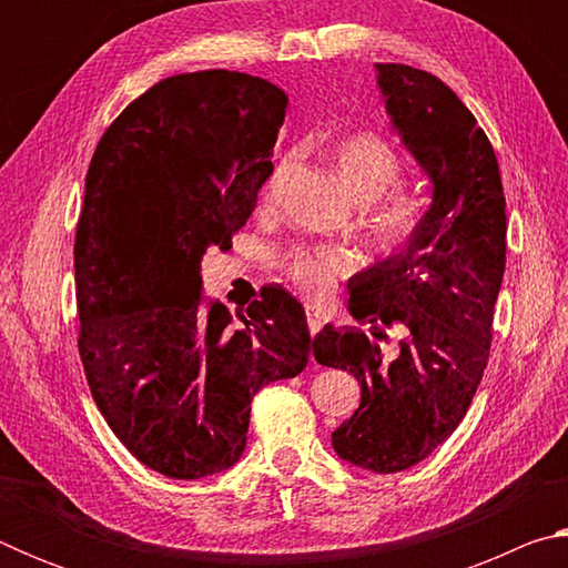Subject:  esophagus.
I'll return each mask as SVG.
<instances>
[{"mask_svg":"<svg viewBox=\"0 0 568 568\" xmlns=\"http://www.w3.org/2000/svg\"><path fill=\"white\" fill-rule=\"evenodd\" d=\"M305 318H307V331H311V335L318 333L323 328V318H321V311L315 305L307 303L305 305Z\"/></svg>","mask_w":568,"mask_h":568,"instance_id":"esophagus-1","label":"esophagus"}]
</instances>
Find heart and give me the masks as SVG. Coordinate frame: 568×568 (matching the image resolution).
Returning a JSON list of instances; mask_svg holds the SVG:
<instances>
[{"label":"heart","instance_id":"b5f03b06","mask_svg":"<svg viewBox=\"0 0 568 568\" xmlns=\"http://www.w3.org/2000/svg\"><path fill=\"white\" fill-rule=\"evenodd\" d=\"M331 162L343 187L365 205V235L386 255H398L416 243L426 225L420 200L396 192L406 180V165L386 140L373 132L348 134L331 150ZM285 165L281 162L265 182L263 200L273 197ZM353 267L351 253L333 245L293 247L283 255V271L305 293L323 295Z\"/></svg>","mask_w":568,"mask_h":568}]
</instances>
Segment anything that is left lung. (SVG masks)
Instances as JSON below:
<instances>
[{
	"label": "left lung",
	"instance_id": "obj_1",
	"mask_svg": "<svg viewBox=\"0 0 568 568\" xmlns=\"http://www.w3.org/2000/svg\"><path fill=\"white\" fill-rule=\"evenodd\" d=\"M393 130L430 180L416 243L351 277L361 328H325L315 361L351 371L361 406L333 430L348 464L396 474L420 464L464 420L491 351L506 267V197L496 152L456 92L408 64H376ZM402 341L386 352L385 331Z\"/></svg>",
	"mask_w": 568,
	"mask_h": 568
}]
</instances>
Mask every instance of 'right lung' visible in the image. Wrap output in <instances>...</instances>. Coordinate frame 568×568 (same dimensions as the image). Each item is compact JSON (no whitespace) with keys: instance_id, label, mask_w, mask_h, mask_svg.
Instances as JSON below:
<instances>
[{"instance_id":"obj_1","label":"right lung","mask_w":568,"mask_h":568,"mask_svg":"<svg viewBox=\"0 0 568 568\" xmlns=\"http://www.w3.org/2000/svg\"><path fill=\"white\" fill-rule=\"evenodd\" d=\"M285 108V92L253 74L168 77L120 112L90 162L77 345L114 436L168 478L237 464L255 393L307 365L311 333L291 293L263 287L233 328L200 275L207 247L227 250L253 215Z\"/></svg>"}]
</instances>
